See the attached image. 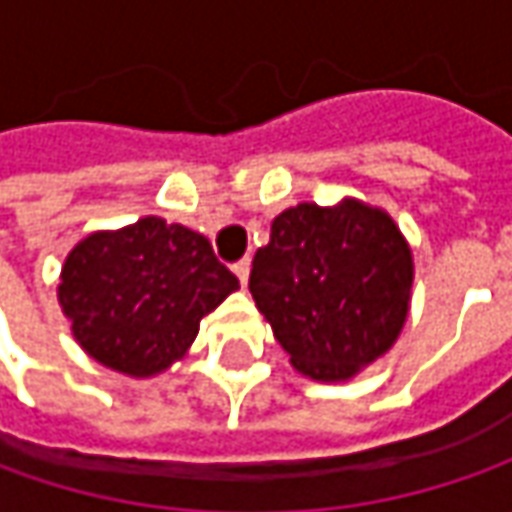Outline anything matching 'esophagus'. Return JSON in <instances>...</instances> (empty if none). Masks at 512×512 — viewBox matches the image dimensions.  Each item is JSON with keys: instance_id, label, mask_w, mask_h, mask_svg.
<instances>
[{"instance_id": "1", "label": "esophagus", "mask_w": 512, "mask_h": 512, "mask_svg": "<svg viewBox=\"0 0 512 512\" xmlns=\"http://www.w3.org/2000/svg\"><path fill=\"white\" fill-rule=\"evenodd\" d=\"M233 273L239 276V282H242V285H247V279H250V259L236 262V265H233Z\"/></svg>"}]
</instances>
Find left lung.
Masks as SVG:
<instances>
[{"label":"left lung","mask_w":512,"mask_h":512,"mask_svg":"<svg viewBox=\"0 0 512 512\" xmlns=\"http://www.w3.org/2000/svg\"><path fill=\"white\" fill-rule=\"evenodd\" d=\"M410 290V242L387 210L353 196L282 210L250 270V293L290 364L327 384L356 379L396 344Z\"/></svg>","instance_id":"obj_1"}]
</instances>
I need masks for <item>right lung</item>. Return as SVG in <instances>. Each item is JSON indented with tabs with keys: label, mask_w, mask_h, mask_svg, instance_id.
<instances>
[{
	"label": "right lung",
	"mask_w": 512,
	"mask_h": 512,
	"mask_svg": "<svg viewBox=\"0 0 512 512\" xmlns=\"http://www.w3.org/2000/svg\"><path fill=\"white\" fill-rule=\"evenodd\" d=\"M239 290L202 233L145 216L93 230L65 256L56 299L79 347L130 379L185 359L207 313Z\"/></svg>",
	"instance_id": "right-lung-1"
}]
</instances>
